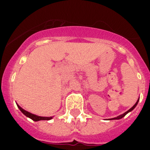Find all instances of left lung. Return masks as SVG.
<instances>
[{
  "instance_id": "obj_1",
  "label": "left lung",
  "mask_w": 150,
  "mask_h": 150,
  "mask_svg": "<svg viewBox=\"0 0 150 150\" xmlns=\"http://www.w3.org/2000/svg\"><path fill=\"white\" fill-rule=\"evenodd\" d=\"M139 100H137V102L135 103V104L134 105V106H133V107H132V108H130V109L128 110V111H126L125 113H124L123 114H121V115H120V116H117V117H114V118H111L112 120H113V119H114V120H118V119H121V118H122V117H124L125 116L126 114H128V113H129V112L132 111V110L134 109V108H135V107H136V105L138 104V102H139ZM111 119H110V120H111Z\"/></svg>"
}]
</instances>
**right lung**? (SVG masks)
Returning a JSON list of instances; mask_svg holds the SVG:
<instances>
[{
  "label": "right lung",
  "instance_id": "1",
  "mask_svg": "<svg viewBox=\"0 0 150 150\" xmlns=\"http://www.w3.org/2000/svg\"><path fill=\"white\" fill-rule=\"evenodd\" d=\"M18 107L19 108V110L21 111L23 113V114L25 115L26 117H29V118H31L33 121H41V120H50L52 119V117H40V116H37V115H35L33 114H31V113H29V112L26 111V110H25L24 109H22V107H20L19 105H18Z\"/></svg>",
  "mask_w": 150,
  "mask_h": 150
}]
</instances>
